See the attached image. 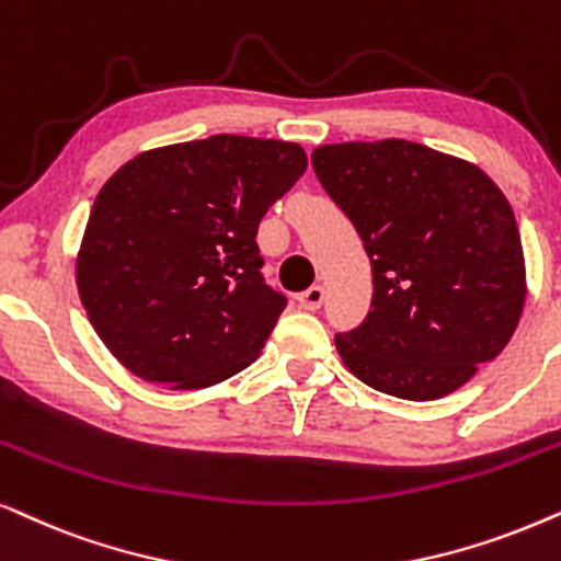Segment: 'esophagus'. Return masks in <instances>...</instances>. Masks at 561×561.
<instances>
[{"label": "esophagus", "instance_id": "1", "mask_svg": "<svg viewBox=\"0 0 561 561\" xmlns=\"http://www.w3.org/2000/svg\"><path fill=\"white\" fill-rule=\"evenodd\" d=\"M322 301H324L322 286H311L304 290V294H298V304H301V309H307V311H317L319 307H322Z\"/></svg>", "mask_w": 561, "mask_h": 561}]
</instances>
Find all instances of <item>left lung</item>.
I'll list each match as a JSON object with an SVG mask.
<instances>
[{
    "mask_svg": "<svg viewBox=\"0 0 561 561\" xmlns=\"http://www.w3.org/2000/svg\"><path fill=\"white\" fill-rule=\"evenodd\" d=\"M327 195L363 239L374 298L334 337L351 374L427 402L456 391L511 343L526 301L513 208L477 164L404 138L317 147Z\"/></svg>",
    "mask_w": 561,
    "mask_h": 561,
    "instance_id": "8db88e82",
    "label": "left lung"
}]
</instances>
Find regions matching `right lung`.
<instances>
[{
	"mask_svg": "<svg viewBox=\"0 0 561 561\" xmlns=\"http://www.w3.org/2000/svg\"><path fill=\"white\" fill-rule=\"evenodd\" d=\"M307 170L298 144L218 134L144 151L94 198L77 288L130 374L206 389L250 366L286 296L267 286L260 218Z\"/></svg>",
	"mask_w": 561,
	"mask_h": 561,
	"instance_id": "obj_1",
	"label": "right lung"
}]
</instances>
